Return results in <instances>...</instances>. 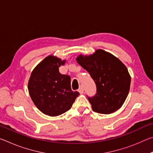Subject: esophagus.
Masks as SVG:
<instances>
[{"label":"esophagus","instance_id":"obj_1","mask_svg":"<svg viewBox=\"0 0 153 153\" xmlns=\"http://www.w3.org/2000/svg\"><path fill=\"white\" fill-rule=\"evenodd\" d=\"M78 92H79V94H83V93H84V88H83V87H80L78 89Z\"/></svg>","mask_w":153,"mask_h":153}]
</instances>
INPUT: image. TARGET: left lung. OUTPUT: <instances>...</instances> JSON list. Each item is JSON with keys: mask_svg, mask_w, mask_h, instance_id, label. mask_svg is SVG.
I'll return each instance as SVG.
<instances>
[{"mask_svg": "<svg viewBox=\"0 0 153 153\" xmlns=\"http://www.w3.org/2000/svg\"><path fill=\"white\" fill-rule=\"evenodd\" d=\"M76 61L90 74L97 86V94L88 97L92 110L110 114L121 108L128 97L131 83L125 65L102 49L88 56L80 55Z\"/></svg>", "mask_w": 153, "mask_h": 153, "instance_id": "8db88e82", "label": "left lung"}]
</instances>
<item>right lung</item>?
<instances>
[{
  "instance_id": "obj_1",
  "label": "right lung",
  "mask_w": 153,
  "mask_h": 153,
  "mask_svg": "<svg viewBox=\"0 0 153 153\" xmlns=\"http://www.w3.org/2000/svg\"><path fill=\"white\" fill-rule=\"evenodd\" d=\"M65 62L53 55L46 56L33 69L28 82V91L34 105L51 117L70 109L79 94L72 91L70 76L59 71Z\"/></svg>"
}]
</instances>
